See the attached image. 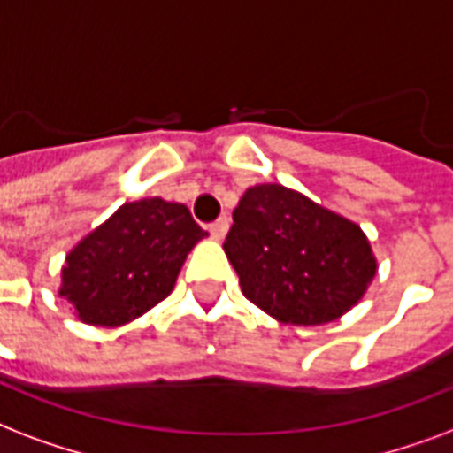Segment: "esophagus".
<instances>
[{
  "label": "esophagus",
  "instance_id": "esophagus-1",
  "mask_svg": "<svg viewBox=\"0 0 453 453\" xmlns=\"http://www.w3.org/2000/svg\"><path fill=\"white\" fill-rule=\"evenodd\" d=\"M226 231H229V219H226V217H219L217 222L210 224V234H212L215 241H222V238L226 236Z\"/></svg>",
  "mask_w": 453,
  "mask_h": 453
}]
</instances>
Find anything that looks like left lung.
I'll list each match as a JSON object with an SVG mask.
<instances>
[{
	"mask_svg": "<svg viewBox=\"0 0 453 453\" xmlns=\"http://www.w3.org/2000/svg\"><path fill=\"white\" fill-rule=\"evenodd\" d=\"M224 252L243 296L293 326L342 317L364 297L378 269L359 224L281 184L245 191Z\"/></svg>",
	"mask_w": 453,
	"mask_h": 453,
	"instance_id": "left-lung-1",
	"label": "left lung"
}]
</instances>
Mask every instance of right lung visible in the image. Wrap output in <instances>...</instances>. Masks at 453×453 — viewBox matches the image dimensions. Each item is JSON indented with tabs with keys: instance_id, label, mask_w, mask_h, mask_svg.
Here are the masks:
<instances>
[{
	"instance_id": "right-lung-1",
	"label": "right lung",
	"mask_w": 453,
	"mask_h": 453,
	"mask_svg": "<svg viewBox=\"0 0 453 453\" xmlns=\"http://www.w3.org/2000/svg\"><path fill=\"white\" fill-rule=\"evenodd\" d=\"M205 236L181 203H125L65 255L58 296L82 324H129L170 296L184 259Z\"/></svg>"
}]
</instances>
